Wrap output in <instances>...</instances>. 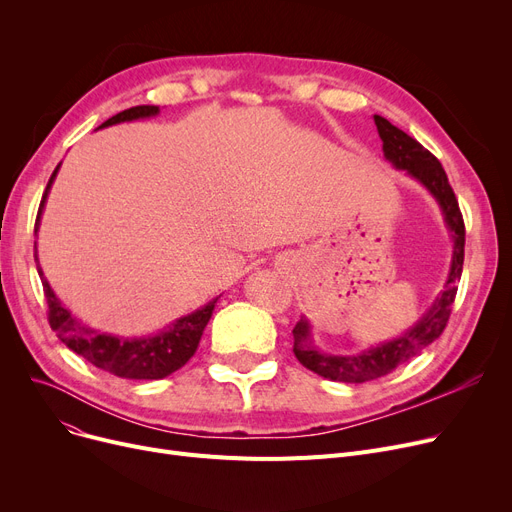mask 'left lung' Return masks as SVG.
<instances>
[{"instance_id":"left-lung-1","label":"left lung","mask_w":512,"mask_h":512,"mask_svg":"<svg viewBox=\"0 0 512 512\" xmlns=\"http://www.w3.org/2000/svg\"><path fill=\"white\" fill-rule=\"evenodd\" d=\"M373 120L384 141V155L396 168L407 170L411 176L423 182L429 188V193L438 199L444 211L446 224L452 230L454 255H452V267L446 282V290L440 294L436 305L429 309V313L421 317L419 324L405 336H400L398 340H392L378 348H371V351L357 357H332V355L319 353L317 348L309 342V324L305 319H301L299 324L294 326L292 330L294 357L299 359L303 367L311 369L313 373L321 375V378H328L332 382L363 384L369 380H378L382 375L392 373L398 365L413 359L417 353L423 351L425 346H429L436 338H440L450 319L452 303L456 299V288H459L456 286V280H461V274H463L465 220H463L459 201L454 197V191L438 157L434 153H429L419 141H415L407 132L396 128L386 118L373 116Z\"/></svg>"}]
</instances>
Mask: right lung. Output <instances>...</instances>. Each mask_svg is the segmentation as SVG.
<instances>
[{"label":"right lung","instance_id":"right-lung-1","mask_svg":"<svg viewBox=\"0 0 512 512\" xmlns=\"http://www.w3.org/2000/svg\"><path fill=\"white\" fill-rule=\"evenodd\" d=\"M155 114H157V105H134V107H130V110H124V112L112 116L107 122H103L101 128L124 122V120H137V118H147V116H155ZM58 168L53 170V174L47 182V188H45L41 205H39L35 228L39 226V215H41L49 186L58 174ZM35 257H37V253H35ZM37 270H39V259H37ZM39 276L43 282V294L47 301V321H49L51 330L56 332V336L70 348V351L87 359L95 367H99L107 373H114V375H118V378H126V380H161V378H166V375L174 373L176 369H180L188 359L195 355L201 334L213 313L215 303H218V299H213L203 309L178 319L168 332L159 334V336L124 340V338H116L112 334H99L91 328L80 326L76 317H72L70 311L62 307L56 294H53L51 286L43 278L41 270H39Z\"/></svg>","mask_w":512,"mask_h":512}]
</instances>
